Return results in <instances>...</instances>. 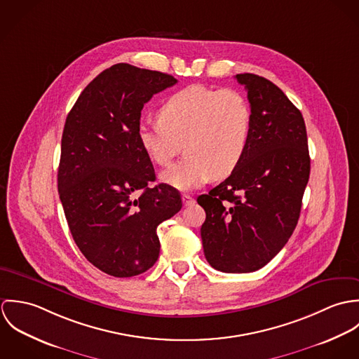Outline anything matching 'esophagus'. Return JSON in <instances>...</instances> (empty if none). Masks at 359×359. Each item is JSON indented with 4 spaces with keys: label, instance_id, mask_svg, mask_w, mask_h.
Listing matches in <instances>:
<instances>
[{
    "label": "esophagus",
    "instance_id": "34e87169",
    "mask_svg": "<svg viewBox=\"0 0 359 359\" xmlns=\"http://www.w3.org/2000/svg\"><path fill=\"white\" fill-rule=\"evenodd\" d=\"M182 203H184V205H194V203H195V199H194L191 195L184 194V195H182Z\"/></svg>",
    "mask_w": 359,
    "mask_h": 359
}]
</instances>
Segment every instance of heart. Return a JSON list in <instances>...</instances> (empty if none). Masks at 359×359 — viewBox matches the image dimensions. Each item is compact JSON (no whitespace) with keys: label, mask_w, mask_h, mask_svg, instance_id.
Instances as JSON below:
<instances>
[{"label":"heart","mask_w":359,"mask_h":359,"mask_svg":"<svg viewBox=\"0 0 359 359\" xmlns=\"http://www.w3.org/2000/svg\"><path fill=\"white\" fill-rule=\"evenodd\" d=\"M157 120L138 127L140 144L160 167L171 165L185 144L188 154L161 174L165 184L182 191L199 188L211 177H229L248 152L253 128L252 106L243 94L201 84L170 95Z\"/></svg>","instance_id":"b5f03b06"}]
</instances>
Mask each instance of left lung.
I'll return each instance as SVG.
<instances>
[{"instance_id":"left-lung-1","label":"left lung","mask_w":359,"mask_h":359,"mask_svg":"<svg viewBox=\"0 0 359 359\" xmlns=\"http://www.w3.org/2000/svg\"><path fill=\"white\" fill-rule=\"evenodd\" d=\"M253 113L252 138L238 168L198 203L208 264L246 273L268 264L292 236L309 178L307 130L302 111L269 80L243 73Z\"/></svg>"}]
</instances>
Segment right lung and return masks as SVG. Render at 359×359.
<instances>
[{"label": "right lung", "mask_w": 359, "mask_h": 359, "mask_svg": "<svg viewBox=\"0 0 359 359\" xmlns=\"http://www.w3.org/2000/svg\"><path fill=\"white\" fill-rule=\"evenodd\" d=\"M175 83L170 74L117 63L84 88L66 117L57 191L67 225L84 257L116 278L154 266L156 229L182 207L175 188L148 185L154 164L138 140L144 104Z\"/></svg>", "instance_id": "right-lung-1"}]
</instances>
